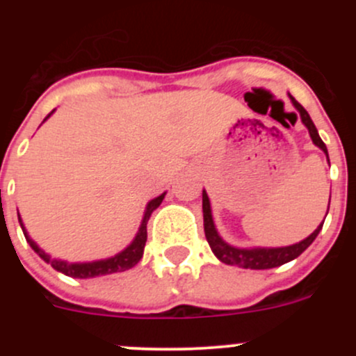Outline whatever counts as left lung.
I'll list each match as a JSON object with an SVG mask.
<instances>
[{
    "label": "left lung",
    "mask_w": 356,
    "mask_h": 356,
    "mask_svg": "<svg viewBox=\"0 0 356 356\" xmlns=\"http://www.w3.org/2000/svg\"><path fill=\"white\" fill-rule=\"evenodd\" d=\"M291 102L293 105L296 106V110L300 111L301 122L307 125L308 132H310V138L322 152L327 155V148H325L324 141L318 136L317 127L312 122L310 115L308 111L296 102V99L291 96ZM329 158V155H327ZM203 225H204V236H207V241L210 245L211 251L215 253V257L218 258L220 261L227 265H236V267H243V268H253V270H265V268H274L279 267L282 264H288V261L294 260L296 257H300L308 246L314 243V239L317 238L318 232H321L322 222L307 239H303L301 243H296L293 246H284V248H253V250H239V248L229 246L227 243H224L220 239V236L217 234L213 225V218H211V210H210V200H208L207 193L203 191Z\"/></svg>",
    "instance_id": "left-lung-1"
}]
</instances>
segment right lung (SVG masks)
<instances>
[{"mask_svg":"<svg viewBox=\"0 0 356 356\" xmlns=\"http://www.w3.org/2000/svg\"><path fill=\"white\" fill-rule=\"evenodd\" d=\"M163 198H165V193L163 195L158 196V198L149 201L148 207H146L145 218H143V224H141V227H139L138 236H136L134 241L125 248L122 253L115 254L113 258H108V260L91 261V264H68V261H63V260H55V258H51L48 253H44L41 248H39L31 238H29L27 231L24 229L22 220H20V215H19V222H20V225H22L25 239H27V243L31 245L32 250H34L35 253H38L39 257L46 261V264L51 265L55 270L62 272V274L68 275V277H75V279L98 277V275H108V274H115V272L129 270V268H132L139 260H141L143 251H145L146 239H148V229H146L148 227V220H149V217H152L153 210H156V208L160 207V203L163 201Z\"/></svg>","mask_w":356,"mask_h":356,"instance_id":"add662e5","label":"right lung"}]
</instances>
